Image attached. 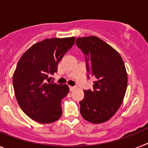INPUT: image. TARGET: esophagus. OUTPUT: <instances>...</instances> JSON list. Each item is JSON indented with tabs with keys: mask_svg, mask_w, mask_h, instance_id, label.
<instances>
[{
	"mask_svg": "<svg viewBox=\"0 0 148 148\" xmlns=\"http://www.w3.org/2000/svg\"><path fill=\"white\" fill-rule=\"evenodd\" d=\"M76 88L75 87H73V86H70V91H73V90H75V89Z\"/></svg>",
	"mask_w": 148,
	"mask_h": 148,
	"instance_id": "34e87169",
	"label": "esophagus"
}]
</instances>
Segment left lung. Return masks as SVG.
<instances>
[{
    "label": "left lung",
    "instance_id": "1",
    "mask_svg": "<svg viewBox=\"0 0 148 148\" xmlns=\"http://www.w3.org/2000/svg\"><path fill=\"white\" fill-rule=\"evenodd\" d=\"M76 45L85 55L89 76L95 78L93 90H84L80 113L86 121L100 124L119 109L127 86V73L119 53L96 36L77 38Z\"/></svg>",
    "mask_w": 148,
    "mask_h": 148
}]
</instances>
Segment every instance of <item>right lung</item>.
<instances>
[{"mask_svg": "<svg viewBox=\"0 0 148 148\" xmlns=\"http://www.w3.org/2000/svg\"><path fill=\"white\" fill-rule=\"evenodd\" d=\"M75 37L47 38L30 47L18 61L12 83L22 110L32 120L49 124L62 115L61 101L70 90L66 84L50 83L63 56L75 44Z\"/></svg>", "mask_w": 148, "mask_h": 148, "instance_id": "add662e5", "label": "right lung"}]
</instances>
